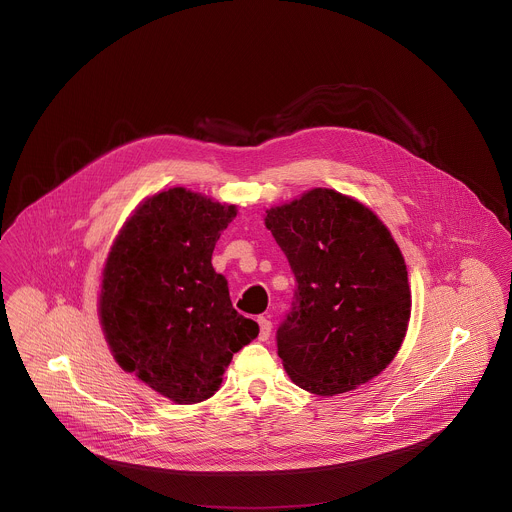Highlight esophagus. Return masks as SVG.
Wrapping results in <instances>:
<instances>
[{"label":"esophagus","instance_id":"34e87169","mask_svg":"<svg viewBox=\"0 0 512 512\" xmlns=\"http://www.w3.org/2000/svg\"><path fill=\"white\" fill-rule=\"evenodd\" d=\"M257 322H259V340H261V342L269 340L271 330H273V322H271L267 316H259Z\"/></svg>","mask_w":512,"mask_h":512}]
</instances>
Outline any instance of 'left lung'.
Returning <instances> with one entry per match:
<instances>
[{
  "label": "left lung",
  "mask_w": 512,
  "mask_h": 512,
  "mask_svg": "<svg viewBox=\"0 0 512 512\" xmlns=\"http://www.w3.org/2000/svg\"><path fill=\"white\" fill-rule=\"evenodd\" d=\"M265 225L297 279L277 330L289 378L310 394L336 396L384 372L411 314L408 269L390 229L370 207L328 188L267 209Z\"/></svg>",
  "instance_id": "left-lung-1"
}]
</instances>
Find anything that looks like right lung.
<instances>
[{"label":"right lung","mask_w":512,"mask_h":512,"mask_svg":"<svg viewBox=\"0 0 512 512\" xmlns=\"http://www.w3.org/2000/svg\"><path fill=\"white\" fill-rule=\"evenodd\" d=\"M237 207L186 188L146 198L103 269L99 318L124 372L174 404L211 398L235 352L259 334L229 299L211 253Z\"/></svg>","instance_id":"add662e5"}]
</instances>
